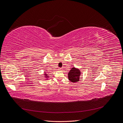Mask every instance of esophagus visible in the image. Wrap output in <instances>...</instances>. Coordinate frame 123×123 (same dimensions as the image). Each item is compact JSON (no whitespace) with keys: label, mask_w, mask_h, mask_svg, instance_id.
<instances>
[{"label":"esophagus","mask_w":123,"mask_h":123,"mask_svg":"<svg viewBox=\"0 0 123 123\" xmlns=\"http://www.w3.org/2000/svg\"><path fill=\"white\" fill-rule=\"evenodd\" d=\"M58 70H59V71H61V70H62V68H59L58 69Z\"/></svg>","instance_id":"obj_1"}]
</instances>
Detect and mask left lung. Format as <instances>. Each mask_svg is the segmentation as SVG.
<instances>
[{"mask_svg":"<svg viewBox=\"0 0 123 123\" xmlns=\"http://www.w3.org/2000/svg\"><path fill=\"white\" fill-rule=\"evenodd\" d=\"M81 73L82 72H81L79 69L75 67L72 68L68 74V80L73 83L79 81Z\"/></svg>","mask_w":123,"mask_h":123,"instance_id":"1","label":"left lung"}]
</instances>
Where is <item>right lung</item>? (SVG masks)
<instances>
[{"mask_svg": "<svg viewBox=\"0 0 123 123\" xmlns=\"http://www.w3.org/2000/svg\"><path fill=\"white\" fill-rule=\"evenodd\" d=\"M43 75H44V78H45V79H44V80H48V79H49V74H48L47 73V72L46 71H44V73H43Z\"/></svg>", "mask_w": 123, "mask_h": 123, "instance_id": "add662e5", "label": "right lung"}]
</instances>
